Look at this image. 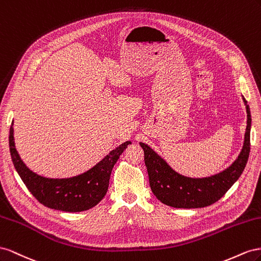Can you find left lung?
<instances>
[{
	"mask_svg": "<svg viewBox=\"0 0 261 261\" xmlns=\"http://www.w3.org/2000/svg\"><path fill=\"white\" fill-rule=\"evenodd\" d=\"M244 99L247 111V126L245 132L244 145L236 161L222 173L205 178H189L176 173L160 155L141 142L144 151V162L147 169L150 186L154 196L164 204L195 209L217 202L240 178L246 166L250 152L251 116L246 99Z\"/></svg>",
	"mask_w": 261,
	"mask_h": 261,
	"instance_id": "1",
	"label": "left lung"
}]
</instances>
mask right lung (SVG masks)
<instances>
[{"mask_svg": "<svg viewBox=\"0 0 261 261\" xmlns=\"http://www.w3.org/2000/svg\"><path fill=\"white\" fill-rule=\"evenodd\" d=\"M10 152L14 167L32 195L43 205L64 212L86 211L105 197L114 165L130 141L119 145L84 174L71 178H46L32 172L19 158L14 142L13 123L10 128Z\"/></svg>", "mask_w": 261, "mask_h": 261, "instance_id": "right-lung-1", "label": "right lung"}]
</instances>
